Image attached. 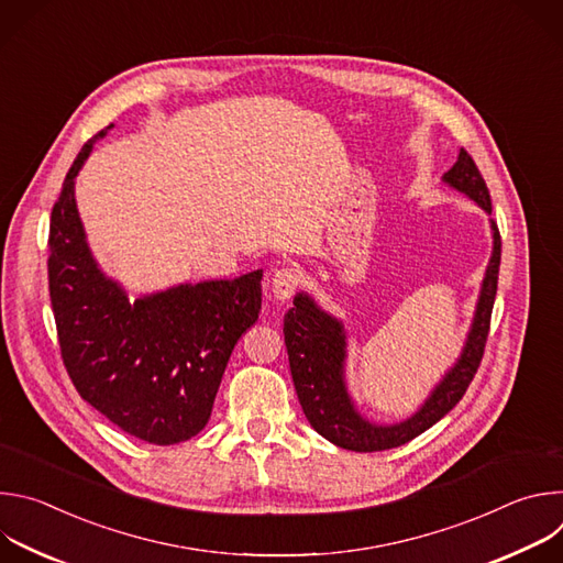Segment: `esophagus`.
<instances>
[{"mask_svg":"<svg viewBox=\"0 0 563 563\" xmlns=\"http://www.w3.org/2000/svg\"><path fill=\"white\" fill-rule=\"evenodd\" d=\"M300 283H302V276L296 272V269H291V267H283V269H278L274 276H272V294H274V298L276 300H289L294 294H296V289L300 287Z\"/></svg>","mask_w":563,"mask_h":563,"instance_id":"esophagus-1","label":"esophagus"}]
</instances>
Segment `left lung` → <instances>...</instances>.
<instances>
[{
  "instance_id": "8db88e82",
  "label": "left lung",
  "mask_w": 563,
  "mask_h": 563,
  "mask_svg": "<svg viewBox=\"0 0 563 563\" xmlns=\"http://www.w3.org/2000/svg\"><path fill=\"white\" fill-rule=\"evenodd\" d=\"M443 183L454 187L474 200L481 209L493 213L490 191L486 187L484 176L476 169L474 159L465 148L459 151V159L454 167L443 176ZM493 224V258L486 269L484 285H481V296L476 302L472 328L465 341V347L454 363V367L443 376V380L428 396L421 410L408 421L394 426H376L363 419L345 387V330L341 320L320 309L307 294H296L294 307L285 313V345L289 354V367L298 400L302 412L311 428L332 441L334 445L352 452H380L389 448H398L437 421H441L463 398L467 385L472 383L481 358H484L488 332H490V316L497 296L499 265H501V235Z\"/></svg>"
}]
</instances>
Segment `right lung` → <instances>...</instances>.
<instances>
[{
    "label": "right lung",
    "mask_w": 563,
    "mask_h": 563,
    "mask_svg": "<svg viewBox=\"0 0 563 563\" xmlns=\"http://www.w3.org/2000/svg\"><path fill=\"white\" fill-rule=\"evenodd\" d=\"M107 129L77 153L51 211L59 352L77 394L100 415L135 439L174 445L207 426L233 345L258 320L263 272L129 300L93 261L75 205V176Z\"/></svg>",
    "instance_id": "add662e5"
}]
</instances>
